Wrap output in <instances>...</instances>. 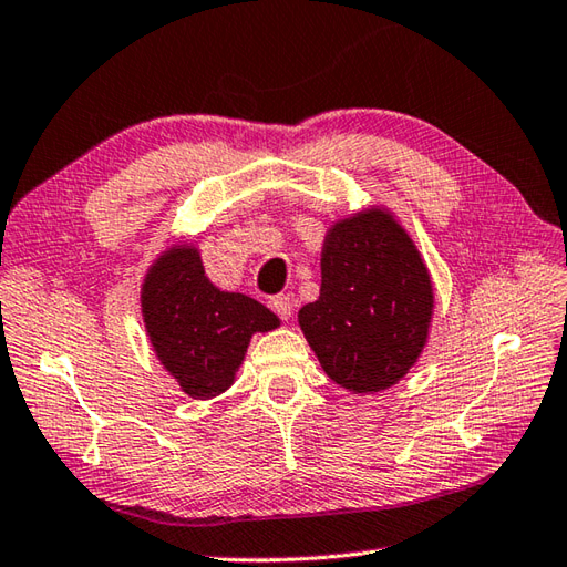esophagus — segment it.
<instances>
[{"label": "esophagus", "instance_id": "obj_1", "mask_svg": "<svg viewBox=\"0 0 567 567\" xmlns=\"http://www.w3.org/2000/svg\"><path fill=\"white\" fill-rule=\"evenodd\" d=\"M269 306H271V310H274L276 316H279L281 320H288V318L293 316L296 300H293L291 296H274V298L269 300Z\"/></svg>", "mask_w": 567, "mask_h": 567}]
</instances>
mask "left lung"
<instances>
[{
  "label": "left lung",
  "mask_w": 567,
  "mask_h": 567,
  "mask_svg": "<svg viewBox=\"0 0 567 567\" xmlns=\"http://www.w3.org/2000/svg\"><path fill=\"white\" fill-rule=\"evenodd\" d=\"M432 306L420 251L388 213L371 208L327 235L320 298L300 308L298 322L334 383L379 393L417 361Z\"/></svg>",
  "instance_id": "obj_1"
}]
</instances>
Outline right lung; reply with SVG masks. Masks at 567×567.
<instances>
[{
	"instance_id": "right-lung-1",
	"label": "right lung",
	"mask_w": 567,
	"mask_h": 567,
	"mask_svg": "<svg viewBox=\"0 0 567 567\" xmlns=\"http://www.w3.org/2000/svg\"><path fill=\"white\" fill-rule=\"evenodd\" d=\"M143 316L159 361L196 400L230 388L249 337L279 324L259 300L218 291L192 247H172L150 269Z\"/></svg>"
}]
</instances>
